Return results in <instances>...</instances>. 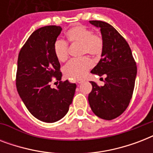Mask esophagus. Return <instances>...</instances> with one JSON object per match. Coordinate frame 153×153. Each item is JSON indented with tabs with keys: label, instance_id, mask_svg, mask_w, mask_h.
<instances>
[{
	"label": "esophagus",
	"instance_id": "obj_1",
	"mask_svg": "<svg viewBox=\"0 0 153 153\" xmlns=\"http://www.w3.org/2000/svg\"><path fill=\"white\" fill-rule=\"evenodd\" d=\"M76 82H77V83L80 84V83H82V82H83L84 80L83 79H78V80H76Z\"/></svg>",
	"mask_w": 153,
	"mask_h": 153
}]
</instances>
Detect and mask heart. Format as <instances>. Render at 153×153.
Listing matches in <instances>:
<instances>
[{"mask_svg":"<svg viewBox=\"0 0 153 153\" xmlns=\"http://www.w3.org/2000/svg\"><path fill=\"white\" fill-rule=\"evenodd\" d=\"M68 43L80 44V55L99 56L104 49V41L101 36L93 33V31L84 25H76L66 32ZM55 58L59 62H64L68 58V44L63 39H57L53 45ZM93 67L92 60L87 56L72 59L63 67V74L70 79H78L83 77Z\"/></svg>","mask_w":153,"mask_h":153,"instance_id":"obj_1","label":"heart"}]
</instances>
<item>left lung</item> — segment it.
Returning a JSON list of instances; mask_svg holds the SVG:
<instances>
[{
  "mask_svg": "<svg viewBox=\"0 0 153 153\" xmlns=\"http://www.w3.org/2000/svg\"><path fill=\"white\" fill-rule=\"evenodd\" d=\"M90 23L100 28L104 41L102 59L91 72L105 78L102 86L91 82L92 91L88 96L89 104L96 116L109 121L127 109L133 96L137 69L129 45L112 25L100 20Z\"/></svg>",
  "mask_w": 153,
  "mask_h": 153,
  "instance_id": "1",
  "label": "left lung"
}]
</instances>
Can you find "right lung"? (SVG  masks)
<instances>
[{"mask_svg": "<svg viewBox=\"0 0 153 153\" xmlns=\"http://www.w3.org/2000/svg\"><path fill=\"white\" fill-rule=\"evenodd\" d=\"M62 31L56 25L42 27L32 32L17 60L16 85L28 111L39 121L52 123L67 114L72 103L76 84L60 81L62 72L53 45ZM54 77L60 83L51 88Z\"/></svg>", "mask_w": 153, "mask_h": 153, "instance_id": "1", "label": "right lung"}]
</instances>
